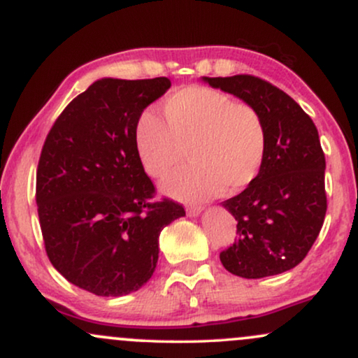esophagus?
<instances>
[{"label": "esophagus", "mask_w": 358, "mask_h": 358, "mask_svg": "<svg viewBox=\"0 0 358 358\" xmlns=\"http://www.w3.org/2000/svg\"><path fill=\"white\" fill-rule=\"evenodd\" d=\"M203 208L199 207V205H190V207H187V215L188 217H199L200 213H202Z\"/></svg>", "instance_id": "obj_1"}]
</instances>
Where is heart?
Returning a JSON list of instances; mask_svg holds the SVG:
<instances>
[{
  "instance_id": "b5f03b06",
  "label": "heart",
  "mask_w": 358,
  "mask_h": 358,
  "mask_svg": "<svg viewBox=\"0 0 358 358\" xmlns=\"http://www.w3.org/2000/svg\"><path fill=\"white\" fill-rule=\"evenodd\" d=\"M168 124L146 110L134 127V148L148 175L162 178L190 148L195 163L170 175L162 190L183 202L220 195L229 185L244 190L264 165L268 136L256 109L236 104L227 94L190 85L163 104Z\"/></svg>"
}]
</instances>
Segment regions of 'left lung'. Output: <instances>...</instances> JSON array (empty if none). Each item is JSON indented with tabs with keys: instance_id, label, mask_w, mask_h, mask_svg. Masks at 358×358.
<instances>
[{
	"instance_id": "left-lung-1",
	"label": "left lung",
	"mask_w": 358,
	"mask_h": 358,
	"mask_svg": "<svg viewBox=\"0 0 358 358\" xmlns=\"http://www.w3.org/2000/svg\"><path fill=\"white\" fill-rule=\"evenodd\" d=\"M257 110L266 127L264 165L239 195L222 202L237 220V241L222 250L229 273L259 279L306 257L327 213L324 155L311 117L281 89L254 76L202 77Z\"/></svg>"
}]
</instances>
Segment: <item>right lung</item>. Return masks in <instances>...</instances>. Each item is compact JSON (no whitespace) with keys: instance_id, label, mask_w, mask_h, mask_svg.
<instances>
[{"instance_id":"right-lung-1","label":"right lung","mask_w":358,"mask_h":358,"mask_svg":"<svg viewBox=\"0 0 358 358\" xmlns=\"http://www.w3.org/2000/svg\"><path fill=\"white\" fill-rule=\"evenodd\" d=\"M171 87L166 77H104L52 126L36 170L45 250L72 285L124 296L153 276L159 232L185 215L173 200L151 202L155 185L134 148V127Z\"/></svg>"}]
</instances>
